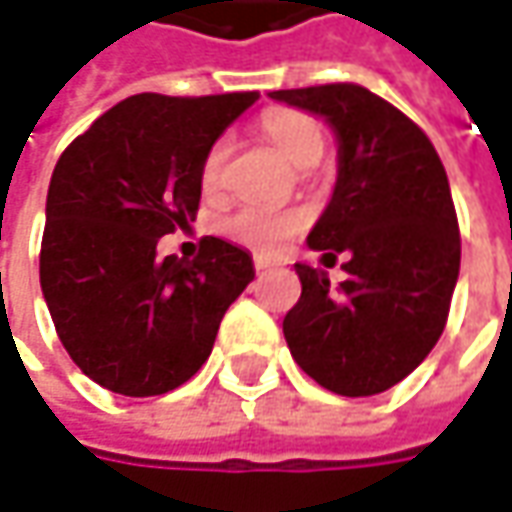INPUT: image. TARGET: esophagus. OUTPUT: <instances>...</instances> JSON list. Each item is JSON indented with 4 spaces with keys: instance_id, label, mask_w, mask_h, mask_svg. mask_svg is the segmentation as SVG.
Returning a JSON list of instances; mask_svg holds the SVG:
<instances>
[{
    "instance_id": "obj_1",
    "label": "esophagus",
    "mask_w": 512,
    "mask_h": 512,
    "mask_svg": "<svg viewBox=\"0 0 512 512\" xmlns=\"http://www.w3.org/2000/svg\"><path fill=\"white\" fill-rule=\"evenodd\" d=\"M271 266H274V263H271V260H266V257H255L257 271H266V269H271Z\"/></svg>"
}]
</instances>
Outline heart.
<instances>
[{"instance_id":"heart-1","label":"heart","mask_w":512,"mask_h":512,"mask_svg":"<svg viewBox=\"0 0 512 512\" xmlns=\"http://www.w3.org/2000/svg\"><path fill=\"white\" fill-rule=\"evenodd\" d=\"M263 134L277 145V151L300 170H311L319 165L325 154V137L322 128L300 111L274 109L263 114L260 120ZM232 139L218 137L210 145L201 162V184L204 190H215L221 184V173L227 165ZM218 229L227 235L229 241L241 243L257 255H280L288 241L302 229V218L297 212H274L266 207L246 204L238 207L218 221Z\"/></svg>"}]
</instances>
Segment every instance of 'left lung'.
<instances>
[{"mask_svg":"<svg viewBox=\"0 0 512 512\" xmlns=\"http://www.w3.org/2000/svg\"><path fill=\"white\" fill-rule=\"evenodd\" d=\"M271 100L322 117L336 137V184L308 232L322 257L347 255V280L297 263L302 294L285 314L294 361L319 387L367 398L395 387L446 328L460 277V227L429 137L356 83L280 89Z\"/></svg>","mask_w":512,"mask_h":512,"instance_id":"8db88e82","label":"left lung"}]
</instances>
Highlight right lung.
<instances>
[{
	"label": "right lung",
	"mask_w": 512,
	"mask_h": 512,
	"mask_svg": "<svg viewBox=\"0 0 512 512\" xmlns=\"http://www.w3.org/2000/svg\"><path fill=\"white\" fill-rule=\"evenodd\" d=\"M255 100L128 97L52 170L41 291L66 353L100 387L128 398L182 387L255 280L252 255L224 238H204L196 260L156 257L162 235L196 221L204 154Z\"/></svg>",
	"instance_id": "add662e5"
}]
</instances>
